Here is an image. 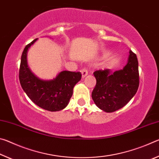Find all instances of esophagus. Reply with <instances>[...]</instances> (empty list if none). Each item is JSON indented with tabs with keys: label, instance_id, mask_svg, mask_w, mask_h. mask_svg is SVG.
Returning a JSON list of instances; mask_svg holds the SVG:
<instances>
[{
	"label": "esophagus",
	"instance_id": "1",
	"mask_svg": "<svg viewBox=\"0 0 159 159\" xmlns=\"http://www.w3.org/2000/svg\"><path fill=\"white\" fill-rule=\"evenodd\" d=\"M81 74H82V77L83 78H85L87 75L88 74V71L87 69L85 68H83V69H81Z\"/></svg>",
	"mask_w": 159,
	"mask_h": 159
}]
</instances>
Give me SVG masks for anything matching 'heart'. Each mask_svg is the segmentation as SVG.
Returning a JSON list of instances; mask_svg holds the SVG:
<instances>
[{
  "label": "heart",
  "mask_w": 159,
  "mask_h": 159,
  "mask_svg": "<svg viewBox=\"0 0 159 159\" xmlns=\"http://www.w3.org/2000/svg\"><path fill=\"white\" fill-rule=\"evenodd\" d=\"M104 55H105V56H106V55H106V54H104Z\"/></svg>",
  "instance_id": "heart-1"
}]
</instances>
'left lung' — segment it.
Instances as JSON below:
<instances>
[{
    "mask_svg": "<svg viewBox=\"0 0 159 159\" xmlns=\"http://www.w3.org/2000/svg\"><path fill=\"white\" fill-rule=\"evenodd\" d=\"M96 85L92 93L94 102L106 112H114L124 107L133 98L139 84L137 55L130 50L128 61L123 69L98 70L93 73Z\"/></svg>",
    "mask_w": 159,
    "mask_h": 159,
    "instance_id": "obj_1",
    "label": "left lung"
}]
</instances>
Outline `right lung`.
Here are the masks:
<instances>
[{
  "instance_id": "right-lung-1",
  "label": "right lung",
  "mask_w": 159,
  "mask_h": 159,
  "mask_svg": "<svg viewBox=\"0 0 159 159\" xmlns=\"http://www.w3.org/2000/svg\"><path fill=\"white\" fill-rule=\"evenodd\" d=\"M36 41L37 39L26 45L21 55L19 73L21 86L31 100L39 107L50 111H60L68 105L74 85L81 79V73L63 71L50 80L36 77L29 69L26 60L29 48Z\"/></svg>"
}]
</instances>
